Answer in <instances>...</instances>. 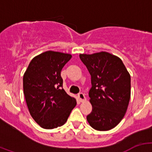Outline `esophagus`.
<instances>
[{"mask_svg":"<svg viewBox=\"0 0 152 152\" xmlns=\"http://www.w3.org/2000/svg\"><path fill=\"white\" fill-rule=\"evenodd\" d=\"M78 98H79V101H80L81 102H85V101H86L85 96L83 93H79V94H78Z\"/></svg>","mask_w":152,"mask_h":152,"instance_id":"esophagus-1","label":"esophagus"}]
</instances>
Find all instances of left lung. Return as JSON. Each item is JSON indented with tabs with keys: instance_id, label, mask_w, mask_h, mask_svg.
<instances>
[{
	"instance_id": "left-lung-1",
	"label": "left lung",
	"mask_w": 152,
	"mask_h": 152,
	"mask_svg": "<svg viewBox=\"0 0 152 152\" xmlns=\"http://www.w3.org/2000/svg\"><path fill=\"white\" fill-rule=\"evenodd\" d=\"M91 76L89 91L92 112L89 124L99 131H108L123 119L131 96V77L121 59L105 51L80 54Z\"/></svg>"
}]
</instances>
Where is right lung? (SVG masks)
Wrapping results in <instances>:
<instances>
[{"label": "right lung", "mask_w": 152, "mask_h": 152, "mask_svg": "<svg viewBox=\"0 0 152 152\" xmlns=\"http://www.w3.org/2000/svg\"><path fill=\"white\" fill-rule=\"evenodd\" d=\"M69 53L48 50L31 59L23 75V93L30 115L42 128L65 124L76 107L74 98L62 88L61 70L71 59Z\"/></svg>", "instance_id": "obj_1"}]
</instances>
